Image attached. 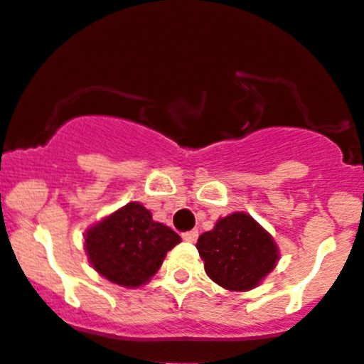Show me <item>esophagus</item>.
<instances>
[{
  "label": "esophagus",
  "instance_id": "esophagus-1",
  "mask_svg": "<svg viewBox=\"0 0 364 364\" xmlns=\"http://www.w3.org/2000/svg\"><path fill=\"white\" fill-rule=\"evenodd\" d=\"M197 237H199V230H196V229H193V230H188V232L183 234V240L188 241V243H196Z\"/></svg>",
  "mask_w": 364,
  "mask_h": 364
}]
</instances>
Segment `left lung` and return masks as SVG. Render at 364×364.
Returning <instances> with one entry per match:
<instances>
[{"label": "left lung", "mask_w": 364, "mask_h": 364, "mask_svg": "<svg viewBox=\"0 0 364 364\" xmlns=\"http://www.w3.org/2000/svg\"><path fill=\"white\" fill-rule=\"evenodd\" d=\"M197 250L205 274L227 291H252L277 267L280 252L273 236L243 211L230 213L200 234Z\"/></svg>", "instance_id": "left-lung-1"}]
</instances>
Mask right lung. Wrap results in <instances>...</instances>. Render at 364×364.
I'll return each mask as SVG.
<instances>
[{
    "mask_svg": "<svg viewBox=\"0 0 364 364\" xmlns=\"http://www.w3.org/2000/svg\"><path fill=\"white\" fill-rule=\"evenodd\" d=\"M181 237L155 222L141 203H128L84 232L87 260L100 277L127 289L148 284Z\"/></svg>",
    "mask_w": 364,
    "mask_h": 364,
    "instance_id": "obj_1",
    "label": "right lung"
}]
</instances>
